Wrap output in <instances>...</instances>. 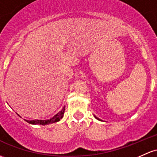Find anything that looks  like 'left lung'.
Returning <instances> with one entry per match:
<instances>
[{
    "label": "left lung",
    "instance_id": "obj_1",
    "mask_svg": "<svg viewBox=\"0 0 157 157\" xmlns=\"http://www.w3.org/2000/svg\"><path fill=\"white\" fill-rule=\"evenodd\" d=\"M94 117H95V118H96V119H98V120H99V121H102V120H101V119H100V118H98V117H96L95 115H94Z\"/></svg>",
    "mask_w": 157,
    "mask_h": 157
}]
</instances>
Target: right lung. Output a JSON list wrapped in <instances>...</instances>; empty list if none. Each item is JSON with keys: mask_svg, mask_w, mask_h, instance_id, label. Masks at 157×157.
Listing matches in <instances>:
<instances>
[{"mask_svg": "<svg viewBox=\"0 0 157 157\" xmlns=\"http://www.w3.org/2000/svg\"><path fill=\"white\" fill-rule=\"evenodd\" d=\"M65 106L62 109L61 111H59V113H57L56 115H55L53 118H51V119L48 120H32V121H29V120H25L26 121L28 122L29 124H40V125H46V124H53L55 123V122H57L60 121V119H62L64 115V113H65Z\"/></svg>", "mask_w": 157, "mask_h": 157, "instance_id": "obj_1", "label": "right lung"}]
</instances>
